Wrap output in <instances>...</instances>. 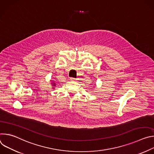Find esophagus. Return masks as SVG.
Instances as JSON below:
<instances>
[{"mask_svg": "<svg viewBox=\"0 0 154 154\" xmlns=\"http://www.w3.org/2000/svg\"><path fill=\"white\" fill-rule=\"evenodd\" d=\"M75 80H76V79H75V78H73V77H71V78H70V80H71V81H75Z\"/></svg>", "mask_w": 154, "mask_h": 154, "instance_id": "34e87169", "label": "esophagus"}]
</instances>
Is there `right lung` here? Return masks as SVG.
Returning a JSON list of instances; mask_svg holds the SVG:
<instances>
[{"instance_id": "right-lung-1", "label": "right lung", "mask_w": 154, "mask_h": 154, "mask_svg": "<svg viewBox=\"0 0 154 154\" xmlns=\"http://www.w3.org/2000/svg\"><path fill=\"white\" fill-rule=\"evenodd\" d=\"M52 84H53V85H54V86H55V83H52Z\"/></svg>"}]
</instances>
